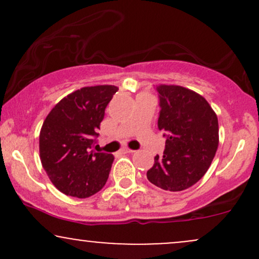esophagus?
I'll list each match as a JSON object with an SVG mask.
<instances>
[{
	"label": "esophagus",
	"instance_id": "esophagus-1",
	"mask_svg": "<svg viewBox=\"0 0 259 259\" xmlns=\"http://www.w3.org/2000/svg\"><path fill=\"white\" fill-rule=\"evenodd\" d=\"M120 152L121 153H133L134 150H130V148H127V147H123L120 150Z\"/></svg>",
	"mask_w": 259,
	"mask_h": 259
}]
</instances>
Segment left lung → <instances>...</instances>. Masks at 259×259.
Masks as SVG:
<instances>
[{
	"label": "left lung",
	"mask_w": 259,
	"mask_h": 259,
	"mask_svg": "<svg viewBox=\"0 0 259 259\" xmlns=\"http://www.w3.org/2000/svg\"><path fill=\"white\" fill-rule=\"evenodd\" d=\"M158 129L167 132L163 157H154L147 179L167 191H183L206 174L219 145L218 118L204 97L179 85L157 86Z\"/></svg>",
	"instance_id": "1"
}]
</instances>
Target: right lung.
<instances>
[{
	"label": "right lung",
	"instance_id": "obj_1",
	"mask_svg": "<svg viewBox=\"0 0 259 259\" xmlns=\"http://www.w3.org/2000/svg\"><path fill=\"white\" fill-rule=\"evenodd\" d=\"M117 91L114 85L81 88L59 101L45 119L38 138L40 159L50 180L63 194L85 198L105 186L114 157L91 147Z\"/></svg>",
	"mask_w": 259,
	"mask_h": 259
}]
</instances>
